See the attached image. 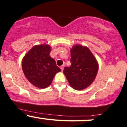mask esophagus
I'll use <instances>...</instances> for the list:
<instances>
[{
	"instance_id": "34e87169",
	"label": "esophagus",
	"mask_w": 127,
	"mask_h": 127,
	"mask_svg": "<svg viewBox=\"0 0 127 127\" xmlns=\"http://www.w3.org/2000/svg\"><path fill=\"white\" fill-rule=\"evenodd\" d=\"M64 67V65H62V66L60 67V68H61V70H62V71H63Z\"/></svg>"
}]
</instances>
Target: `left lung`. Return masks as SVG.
I'll return each mask as SVG.
<instances>
[{
	"label": "left lung",
	"mask_w": 127,
	"mask_h": 127,
	"mask_svg": "<svg viewBox=\"0 0 127 127\" xmlns=\"http://www.w3.org/2000/svg\"><path fill=\"white\" fill-rule=\"evenodd\" d=\"M71 65L63 70L69 85L76 90L88 87L95 79L98 70L97 60L88 47L75 45L70 49Z\"/></svg>",
	"instance_id": "left-lung-1"
}]
</instances>
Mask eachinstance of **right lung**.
Masks as SVG:
<instances>
[{"label": "right lung", "mask_w": 127, "mask_h": 127, "mask_svg": "<svg viewBox=\"0 0 127 127\" xmlns=\"http://www.w3.org/2000/svg\"><path fill=\"white\" fill-rule=\"evenodd\" d=\"M51 48L48 44L36 45L26 53L22 60L24 75L32 85L45 88L51 84L61 69L49 55Z\"/></svg>", "instance_id": "1"}]
</instances>
